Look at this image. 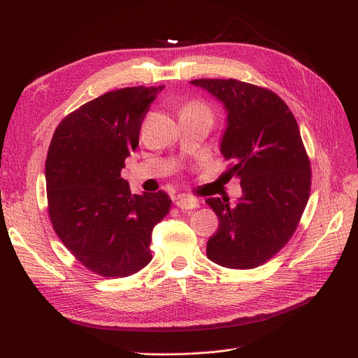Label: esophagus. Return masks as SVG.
<instances>
[{"label": "esophagus", "instance_id": "34e87169", "mask_svg": "<svg viewBox=\"0 0 358 358\" xmlns=\"http://www.w3.org/2000/svg\"><path fill=\"white\" fill-rule=\"evenodd\" d=\"M175 204L179 209H197L200 206V200L194 197H178Z\"/></svg>", "mask_w": 358, "mask_h": 358}]
</instances>
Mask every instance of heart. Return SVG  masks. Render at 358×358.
I'll use <instances>...</instances> for the list:
<instances>
[{"label":"heart","mask_w":358,"mask_h":358,"mask_svg":"<svg viewBox=\"0 0 358 358\" xmlns=\"http://www.w3.org/2000/svg\"><path fill=\"white\" fill-rule=\"evenodd\" d=\"M182 110H191V112H201V113H208V115H210V112H209V109L208 107H206L203 103H189V104H187L185 107H183Z\"/></svg>","instance_id":"1"}]
</instances>
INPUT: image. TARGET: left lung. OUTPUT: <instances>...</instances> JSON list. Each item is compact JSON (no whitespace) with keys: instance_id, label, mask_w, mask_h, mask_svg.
<instances>
[{"instance_id":"1","label":"left lung","mask_w":358,"mask_h":358,"mask_svg":"<svg viewBox=\"0 0 358 358\" xmlns=\"http://www.w3.org/2000/svg\"><path fill=\"white\" fill-rule=\"evenodd\" d=\"M227 110L221 154L241 179L242 197L206 200L220 220L208 241L210 262L254 268L294 234L310 192V162L294 115L270 90L236 79H196Z\"/></svg>"}]
</instances>
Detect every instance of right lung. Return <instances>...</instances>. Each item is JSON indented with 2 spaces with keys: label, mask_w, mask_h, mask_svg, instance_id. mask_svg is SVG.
I'll list each match as a JSON object with an SVG mask.
<instances>
[{
  "label": "right lung",
  "mask_w": 358,
  "mask_h": 358,
  "mask_svg": "<svg viewBox=\"0 0 358 358\" xmlns=\"http://www.w3.org/2000/svg\"><path fill=\"white\" fill-rule=\"evenodd\" d=\"M162 90L106 92L64 117L52 137L46 189L53 230L80 264L104 278H125L149 264L152 230L170 210L164 191L131 194L121 178Z\"/></svg>",
  "instance_id": "right-lung-1"
}]
</instances>
